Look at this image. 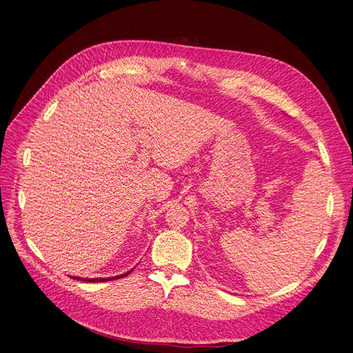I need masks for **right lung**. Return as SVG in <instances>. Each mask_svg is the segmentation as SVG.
Instances as JSON below:
<instances>
[{
  "label": "right lung",
  "instance_id": "1",
  "mask_svg": "<svg viewBox=\"0 0 353 353\" xmlns=\"http://www.w3.org/2000/svg\"><path fill=\"white\" fill-rule=\"evenodd\" d=\"M131 272H132V269H131V271L125 272V274H121V275H118V276H111V278H79V276H71V278H74V279H78V281H85V282H105V281H114V279H119V278H123V276L130 275Z\"/></svg>",
  "mask_w": 353,
  "mask_h": 353
}]
</instances>
